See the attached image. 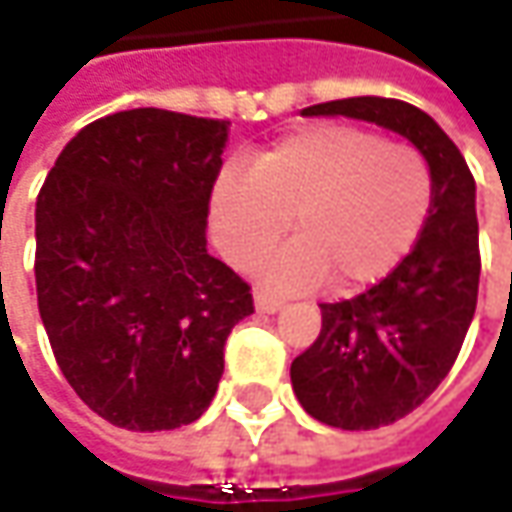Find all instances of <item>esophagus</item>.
I'll use <instances>...</instances> for the list:
<instances>
[{
    "instance_id": "34e87169",
    "label": "esophagus",
    "mask_w": 512,
    "mask_h": 512,
    "mask_svg": "<svg viewBox=\"0 0 512 512\" xmlns=\"http://www.w3.org/2000/svg\"><path fill=\"white\" fill-rule=\"evenodd\" d=\"M285 307V302L273 293H265V290H256V310L259 313H279Z\"/></svg>"
}]
</instances>
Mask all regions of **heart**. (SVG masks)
<instances>
[{"instance_id":"1","label":"heart","mask_w":512,"mask_h":512,"mask_svg":"<svg viewBox=\"0 0 512 512\" xmlns=\"http://www.w3.org/2000/svg\"><path fill=\"white\" fill-rule=\"evenodd\" d=\"M433 199L430 168L407 145L353 125H310L227 168L210 193V225L233 265L276 245L293 216L299 236L256 262L279 290H307L333 273L339 290L387 276L422 233Z\"/></svg>"}]
</instances>
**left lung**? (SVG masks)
<instances>
[{
  "label": "left lung",
  "mask_w": 512,
  "mask_h": 512,
  "mask_svg": "<svg viewBox=\"0 0 512 512\" xmlns=\"http://www.w3.org/2000/svg\"><path fill=\"white\" fill-rule=\"evenodd\" d=\"M302 116H347L393 130L422 153L433 179L413 250L356 299L322 305L319 339L290 364L305 413L342 430H376L416 410L462 350L482 273L476 182L453 139L407 102L353 96Z\"/></svg>",
  "instance_id": "left-lung-1"
}]
</instances>
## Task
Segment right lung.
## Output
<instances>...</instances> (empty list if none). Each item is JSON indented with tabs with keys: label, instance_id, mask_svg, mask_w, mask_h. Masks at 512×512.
I'll use <instances>...</instances> for the list:
<instances>
[{
	"label": "right lung",
	"instance_id": "add662e5",
	"mask_svg": "<svg viewBox=\"0 0 512 512\" xmlns=\"http://www.w3.org/2000/svg\"><path fill=\"white\" fill-rule=\"evenodd\" d=\"M230 122L136 108L70 139L36 199V299L76 396L116 427L205 413L250 287L207 253Z\"/></svg>",
	"mask_w": 512,
	"mask_h": 512
}]
</instances>
